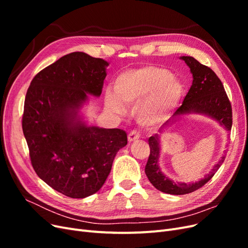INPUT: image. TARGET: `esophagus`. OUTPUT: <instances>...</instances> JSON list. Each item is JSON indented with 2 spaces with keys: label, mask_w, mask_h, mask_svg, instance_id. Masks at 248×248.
I'll return each instance as SVG.
<instances>
[{
  "label": "esophagus",
  "mask_w": 248,
  "mask_h": 248,
  "mask_svg": "<svg viewBox=\"0 0 248 248\" xmlns=\"http://www.w3.org/2000/svg\"><path fill=\"white\" fill-rule=\"evenodd\" d=\"M140 137V134L138 130H131L129 133H128V140L129 141H134L139 140Z\"/></svg>",
  "instance_id": "1"
}]
</instances>
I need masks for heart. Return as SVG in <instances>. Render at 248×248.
<instances>
[{
	"instance_id": "obj_1",
	"label": "heart",
	"mask_w": 248,
	"mask_h": 248,
	"mask_svg": "<svg viewBox=\"0 0 248 248\" xmlns=\"http://www.w3.org/2000/svg\"><path fill=\"white\" fill-rule=\"evenodd\" d=\"M172 74L164 68L146 66L129 70L119 76L115 81V94L108 92L106 97L107 106L116 112H123V104L140 103L137 117L145 125L160 122L174 108L182 96L183 89Z\"/></svg>"
}]
</instances>
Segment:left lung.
Returning <instances> with one entry per match:
<instances>
[{"label":"left lung","instance_id":"obj_1","mask_svg":"<svg viewBox=\"0 0 248 248\" xmlns=\"http://www.w3.org/2000/svg\"><path fill=\"white\" fill-rule=\"evenodd\" d=\"M181 59L184 60L187 66H189L193 80L182 106L175 111L172 117L187 114V112L205 114L217 120L228 130H231L232 123V106L219 78L211 68L201 64L192 57H181ZM148 141L150 146V155L145 168V172L149 181L152 183L155 188L169 194H186L198 190L214 176L226 158L222 156V158L218 163H216L213 170L199 182L192 184L175 183L164 176L158 168V134L149 138Z\"/></svg>","mask_w":248,"mask_h":248}]
</instances>
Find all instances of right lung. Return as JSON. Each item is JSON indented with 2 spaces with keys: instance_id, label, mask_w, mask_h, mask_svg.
<instances>
[{
  "instance_id": "add662e5",
  "label": "right lung",
  "mask_w": 248,
  "mask_h": 248,
  "mask_svg": "<svg viewBox=\"0 0 248 248\" xmlns=\"http://www.w3.org/2000/svg\"><path fill=\"white\" fill-rule=\"evenodd\" d=\"M108 63L85 52L60 58L30 85L21 125L36 174L72 199L98 191L120 149L124 130L88 127L78 120L87 93L100 96Z\"/></svg>"
}]
</instances>
